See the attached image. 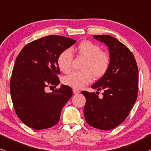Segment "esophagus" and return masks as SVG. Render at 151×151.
Listing matches in <instances>:
<instances>
[{
  "instance_id": "obj_1",
  "label": "esophagus",
  "mask_w": 151,
  "mask_h": 151,
  "mask_svg": "<svg viewBox=\"0 0 151 151\" xmlns=\"http://www.w3.org/2000/svg\"><path fill=\"white\" fill-rule=\"evenodd\" d=\"M73 92H74V94H79L80 91L77 89H73Z\"/></svg>"
}]
</instances>
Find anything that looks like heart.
<instances>
[{
  "label": "heart",
  "mask_w": 151,
  "mask_h": 151,
  "mask_svg": "<svg viewBox=\"0 0 151 151\" xmlns=\"http://www.w3.org/2000/svg\"><path fill=\"white\" fill-rule=\"evenodd\" d=\"M79 56L84 59L81 72H73L63 78V83L74 89H81L95 78H100L107 72L110 65V58L101 51L100 46L90 41H83L76 49ZM73 59L69 49H64L57 57V65L64 73L71 70Z\"/></svg>",
  "instance_id": "heart-1"
}]
</instances>
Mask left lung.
Here are the masks:
<instances>
[{
  "label": "left lung",
  "instance_id": "1",
  "mask_svg": "<svg viewBox=\"0 0 151 151\" xmlns=\"http://www.w3.org/2000/svg\"><path fill=\"white\" fill-rule=\"evenodd\" d=\"M93 37L108 47L110 65L107 72L92 86V89L104 91L102 98L94 92H82L86 98L84 115L92 127L109 130L126 119L136 101L138 69L132 53L117 39L109 35Z\"/></svg>",
  "mask_w": 151,
  "mask_h": 151
}]
</instances>
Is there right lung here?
Here are the masks:
<instances>
[{"mask_svg":"<svg viewBox=\"0 0 151 151\" xmlns=\"http://www.w3.org/2000/svg\"><path fill=\"white\" fill-rule=\"evenodd\" d=\"M75 43L64 36H47L26 44L16 57L10 91L16 115L27 126L41 130L59 122L72 89L63 84L51 92L45 88L59 84L57 57Z\"/></svg>","mask_w":151,"mask_h":151,"instance_id":"right-lung-1","label":"right lung"}]
</instances>
